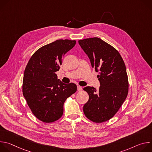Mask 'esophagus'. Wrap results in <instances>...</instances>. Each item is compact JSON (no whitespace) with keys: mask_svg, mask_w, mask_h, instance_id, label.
Segmentation results:
<instances>
[{"mask_svg":"<svg viewBox=\"0 0 152 152\" xmlns=\"http://www.w3.org/2000/svg\"><path fill=\"white\" fill-rule=\"evenodd\" d=\"M82 90V86H80L79 85H77V90H78V91H81Z\"/></svg>","mask_w":152,"mask_h":152,"instance_id":"1","label":"esophagus"}]
</instances>
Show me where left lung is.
Segmentation results:
<instances>
[{
    "instance_id": "obj_1",
    "label": "left lung",
    "mask_w": 152,
    "mask_h": 152,
    "mask_svg": "<svg viewBox=\"0 0 152 152\" xmlns=\"http://www.w3.org/2000/svg\"><path fill=\"white\" fill-rule=\"evenodd\" d=\"M79 44L88 55L100 86L97 90L86 86L89 100L83 107L84 114L90 120L102 123L109 120L117 113L127 97L129 82L126 68L119 52L99 38L79 40Z\"/></svg>"
}]
</instances>
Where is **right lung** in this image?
<instances>
[{"mask_svg": "<svg viewBox=\"0 0 152 152\" xmlns=\"http://www.w3.org/2000/svg\"><path fill=\"white\" fill-rule=\"evenodd\" d=\"M75 40L58 39L38 49L24 72L23 94L33 114L45 123L61 117L64 103L77 90L75 83H64L55 72L62 58L76 45Z\"/></svg>", "mask_w": 152, "mask_h": 152, "instance_id": "1", "label": "right lung"}]
</instances>
